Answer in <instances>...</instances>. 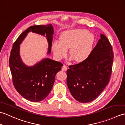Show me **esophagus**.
Listing matches in <instances>:
<instances>
[{
	"label": "esophagus",
	"instance_id": "1",
	"mask_svg": "<svg viewBox=\"0 0 125 125\" xmlns=\"http://www.w3.org/2000/svg\"><path fill=\"white\" fill-rule=\"evenodd\" d=\"M67 69H68V68H67V66L64 65H63V67H62V71H65L67 70Z\"/></svg>",
	"mask_w": 125,
	"mask_h": 125
}]
</instances>
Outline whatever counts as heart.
<instances>
[{
    "label": "heart",
    "mask_w": 125,
    "mask_h": 125,
    "mask_svg": "<svg viewBox=\"0 0 125 125\" xmlns=\"http://www.w3.org/2000/svg\"><path fill=\"white\" fill-rule=\"evenodd\" d=\"M94 36L85 30H76L63 33L61 41L53 42L52 49L54 54L58 60L66 57L68 49L70 55L77 62L86 60L91 52Z\"/></svg>",
    "instance_id": "heart-1"
}]
</instances>
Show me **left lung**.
Segmentation results:
<instances>
[{
  "mask_svg": "<svg viewBox=\"0 0 125 125\" xmlns=\"http://www.w3.org/2000/svg\"><path fill=\"white\" fill-rule=\"evenodd\" d=\"M113 57L110 41L101 34L100 39L86 59L69 66L67 85L76 100L90 102L103 92L110 81Z\"/></svg>",
  "mask_w": 125,
  "mask_h": 125,
  "instance_id": "1",
  "label": "left lung"
}]
</instances>
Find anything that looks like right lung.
Here are the masks:
<instances>
[{
  "label": "right lung",
  "instance_id": "right-lung-1",
  "mask_svg": "<svg viewBox=\"0 0 125 125\" xmlns=\"http://www.w3.org/2000/svg\"><path fill=\"white\" fill-rule=\"evenodd\" d=\"M30 31L46 35L48 54L50 52L54 34L52 24L31 26L20 34L13 44L9 65L16 90L26 99L38 102L49 94L54 85L56 74L61 70L63 64L46 58L33 66L25 65L20 56V44Z\"/></svg>",
  "mask_w": 125,
  "mask_h": 125
}]
</instances>
